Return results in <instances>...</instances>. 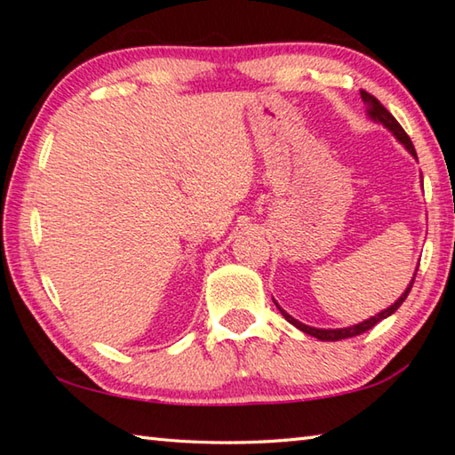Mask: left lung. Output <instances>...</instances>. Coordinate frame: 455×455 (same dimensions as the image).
I'll return each instance as SVG.
<instances>
[{
  "label": "left lung",
  "mask_w": 455,
  "mask_h": 455,
  "mask_svg": "<svg viewBox=\"0 0 455 455\" xmlns=\"http://www.w3.org/2000/svg\"><path fill=\"white\" fill-rule=\"evenodd\" d=\"M361 98H363V102L367 104V114H369V116H371L375 122H381V124H383L385 128L391 130V132H394V136L397 138V140L402 142V144L405 146V148L413 154L415 158H418V154H415V148H413V144H411V140H410V136L405 134V130L402 128V124H399V122H397L394 116H391V112L387 110V108H385L375 96L367 94L365 90H361ZM415 275H418V271H415ZM415 275H413V279H411V283H410V287L405 289L403 295L399 297L394 305L387 307V309L381 311L379 315H375V317L367 319V321H363V323H359V325L345 327V329H315V327H309V325H303V323H299L297 319H292L289 313H284L279 305H276V303H275V305L279 307V311H281L283 317L287 319V321L291 323V325H295L297 329H301L303 333L317 337L319 341H341V339H349V337H355V335L365 333V331L375 327L379 321L387 319L389 315H394V313L399 309V307H402V303L405 301L407 295H410V291H411V287H413V281H415Z\"/></svg>",
  "instance_id": "8db88e82"
}]
</instances>
